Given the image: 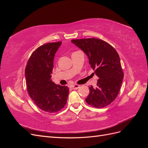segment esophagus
Wrapping results in <instances>:
<instances>
[{
    "label": "esophagus",
    "mask_w": 148,
    "mask_h": 148,
    "mask_svg": "<svg viewBox=\"0 0 148 148\" xmlns=\"http://www.w3.org/2000/svg\"><path fill=\"white\" fill-rule=\"evenodd\" d=\"M79 85L78 84H74V85H71L70 86V88L73 89H77L78 88H79Z\"/></svg>",
    "instance_id": "34e87169"
}]
</instances>
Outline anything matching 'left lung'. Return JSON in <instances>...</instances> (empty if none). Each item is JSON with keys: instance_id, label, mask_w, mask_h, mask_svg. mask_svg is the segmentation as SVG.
<instances>
[{"instance_id": "left-lung-1", "label": "left lung", "mask_w": 148, "mask_h": 148, "mask_svg": "<svg viewBox=\"0 0 148 148\" xmlns=\"http://www.w3.org/2000/svg\"><path fill=\"white\" fill-rule=\"evenodd\" d=\"M71 42L82 50L99 79L96 88L89 87L86 98L89 105L102 108L117 97L123 78L120 59L115 49L109 44L96 38L73 39Z\"/></svg>"}]
</instances>
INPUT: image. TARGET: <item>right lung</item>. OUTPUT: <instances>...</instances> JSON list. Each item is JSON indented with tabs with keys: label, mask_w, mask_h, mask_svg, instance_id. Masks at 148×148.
<instances>
[{
	"label": "right lung",
	"mask_w": 148,
	"mask_h": 148,
	"mask_svg": "<svg viewBox=\"0 0 148 148\" xmlns=\"http://www.w3.org/2000/svg\"><path fill=\"white\" fill-rule=\"evenodd\" d=\"M62 42H51L39 47L33 52L25 69L27 90L40 109L54 113L65 106L69 88L56 84L51 77L55 53Z\"/></svg>",
	"instance_id": "add662e5"
}]
</instances>
